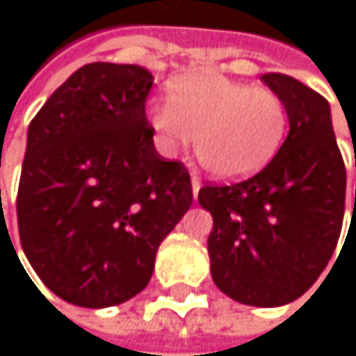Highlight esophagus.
Wrapping results in <instances>:
<instances>
[{"label":"esophagus","mask_w":356,"mask_h":356,"mask_svg":"<svg viewBox=\"0 0 356 356\" xmlns=\"http://www.w3.org/2000/svg\"><path fill=\"white\" fill-rule=\"evenodd\" d=\"M192 192H194V196H198V192H200V177L198 175H192Z\"/></svg>","instance_id":"34e87169"}]
</instances>
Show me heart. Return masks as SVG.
<instances>
[{
	"label": "heart",
	"mask_w": 356,
	"mask_h": 356,
	"mask_svg": "<svg viewBox=\"0 0 356 356\" xmlns=\"http://www.w3.org/2000/svg\"><path fill=\"white\" fill-rule=\"evenodd\" d=\"M147 120L162 154L175 156L196 139V154L211 175L243 179L278 152L289 113L270 88L198 73L177 82L172 99L154 101Z\"/></svg>",
	"instance_id": "heart-1"
}]
</instances>
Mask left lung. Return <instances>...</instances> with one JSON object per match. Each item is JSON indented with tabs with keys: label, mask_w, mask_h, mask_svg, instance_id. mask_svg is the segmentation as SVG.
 <instances>
[{
	"label": "left lung",
	"mask_w": 356,
	"mask_h": 356,
	"mask_svg": "<svg viewBox=\"0 0 356 356\" xmlns=\"http://www.w3.org/2000/svg\"><path fill=\"white\" fill-rule=\"evenodd\" d=\"M261 82L287 105L285 143L249 179L202 186L198 202L213 215L207 245L215 285L241 304L272 308L304 296L332 259L346 166L325 97L283 73Z\"/></svg>",
	"instance_id": "8db88e82"
}]
</instances>
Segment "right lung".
Masks as SVG:
<instances>
[{"label":"right lung","mask_w":356,"mask_h":356,"mask_svg":"<svg viewBox=\"0 0 356 356\" xmlns=\"http://www.w3.org/2000/svg\"><path fill=\"white\" fill-rule=\"evenodd\" d=\"M152 73L90 63L29 124L16 196L22 251L60 300L107 308L143 291L156 251L192 207L190 172L154 147Z\"/></svg>","instance_id":"obj_1"}]
</instances>
